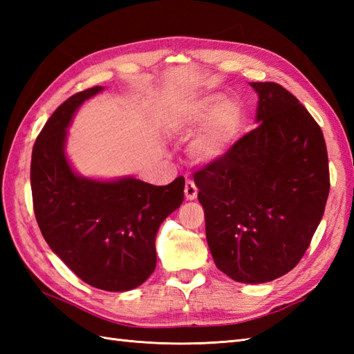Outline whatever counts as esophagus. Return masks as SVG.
I'll list each match as a JSON object with an SVG mask.
<instances>
[{
  "instance_id": "1",
  "label": "esophagus",
  "mask_w": 354,
  "mask_h": 354,
  "mask_svg": "<svg viewBox=\"0 0 354 354\" xmlns=\"http://www.w3.org/2000/svg\"><path fill=\"white\" fill-rule=\"evenodd\" d=\"M184 193H185V198L189 201H193V199L198 198V187H196V184L192 181V179H187V181H185Z\"/></svg>"
}]
</instances>
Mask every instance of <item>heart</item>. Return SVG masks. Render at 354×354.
<instances>
[{
    "instance_id": "1",
    "label": "heart",
    "mask_w": 354,
    "mask_h": 354,
    "mask_svg": "<svg viewBox=\"0 0 354 354\" xmlns=\"http://www.w3.org/2000/svg\"><path fill=\"white\" fill-rule=\"evenodd\" d=\"M183 124L199 132L190 142V156L196 162L219 161L234 145L243 124V112L236 102L208 95L192 103L183 114Z\"/></svg>"
}]
</instances>
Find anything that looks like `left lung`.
I'll use <instances>...</instances> for the list:
<instances>
[{
    "mask_svg": "<svg viewBox=\"0 0 354 354\" xmlns=\"http://www.w3.org/2000/svg\"><path fill=\"white\" fill-rule=\"evenodd\" d=\"M250 85L259 126L193 179L217 269L254 284L303 259L324 214L330 173L324 135L297 97L274 82Z\"/></svg>",
    "mask_w": 354,
    "mask_h": 354,
    "instance_id": "left-lung-1",
    "label": "left lung"
}]
</instances>
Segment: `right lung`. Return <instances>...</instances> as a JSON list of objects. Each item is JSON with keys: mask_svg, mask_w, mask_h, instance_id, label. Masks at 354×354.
I'll return each instance as SVG.
<instances>
[{"mask_svg": "<svg viewBox=\"0 0 354 354\" xmlns=\"http://www.w3.org/2000/svg\"><path fill=\"white\" fill-rule=\"evenodd\" d=\"M102 86L71 95L37 135L30 165L33 209L51 251L93 288H138L156 266L155 237L181 207L185 179L152 185L135 178L94 181L73 171L64 152L74 112Z\"/></svg>", "mask_w": 354, "mask_h": 354, "instance_id": "1", "label": "right lung"}]
</instances>
